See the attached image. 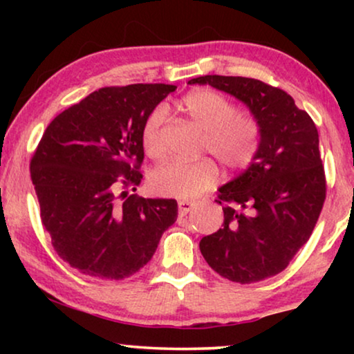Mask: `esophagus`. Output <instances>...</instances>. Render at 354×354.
Listing matches in <instances>:
<instances>
[{"instance_id":"esophagus-1","label":"esophagus","mask_w":354,"mask_h":354,"mask_svg":"<svg viewBox=\"0 0 354 354\" xmlns=\"http://www.w3.org/2000/svg\"><path fill=\"white\" fill-rule=\"evenodd\" d=\"M193 206H195V203H193V201L180 200V201H178V214H180V216L188 214V212L193 209Z\"/></svg>"}]
</instances>
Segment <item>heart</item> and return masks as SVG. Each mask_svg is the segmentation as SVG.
Returning <instances> with one entry per match:
<instances>
[{"instance_id":"heart-1","label":"heart","mask_w":354,"mask_h":354,"mask_svg":"<svg viewBox=\"0 0 354 354\" xmlns=\"http://www.w3.org/2000/svg\"><path fill=\"white\" fill-rule=\"evenodd\" d=\"M180 108L198 127L205 130L201 153H209L227 171L248 169L258 158L263 142V125L250 113L236 111L225 95L216 90H196L183 96ZM166 109L156 108L148 114L142 127V143L151 158L164 154ZM219 169L209 158L198 161H169L149 174L153 192L162 196L196 198L216 185Z\"/></svg>"}]
</instances>
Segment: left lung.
Listing matches in <instances>:
<instances>
[{
	"label": "left lung",
	"mask_w": 354,
	"mask_h": 354,
	"mask_svg": "<svg viewBox=\"0 0 354 354\" xmlns=\"http://www.w3.org/2000/svg\"><path fill=\"white\" fill-rule=\"evenodd\" d=\"M243 101L263 125L254 162L219 188L222 229L203 236L206 263L224 279L253 283L287 269L311 236L326 201L327 182L319 135L306 111L287 91L248 77L203 75Z\"/></svg>",
	"instance_id": "obj_1"
}]
</instances>
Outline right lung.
Wrapping results in <instances>:
<instances>
[{
  "label": "right lung",
  "instance_id": "1",
  "mask_svg": "<svg viewBox=\"0 0 354 354\" xmlns=\"http://www.w3.org/2000/svg\"><path fill=\"white\" fill-rule=\"evenodd\" d=\"M176 88L104 86L57 114L43 133L30 159L41 224L57 256L80 274H137L176 222V200L127 193L143 178L145 119Z\"/></svg>",
  "mask_w": 354,
  "mask_h": 354
}]
</instances>
